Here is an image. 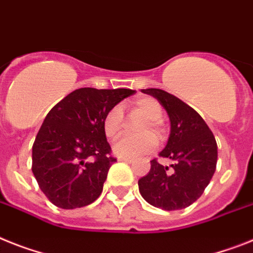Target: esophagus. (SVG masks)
Returning <instances> with one entry per match:
<instances>
[{"instance_id":"obj_1","label":"esophagus","mask_w":253,"mask_h":253,"mask_svg":"<svg viewBox=\"0 0 253 253\" xmlns=\"http://www.w3.org/2000/svg\"><path fill=\"white\" fill-rule=\"evenodd\" d=\"M120 161H122V162H126V163H133L135 162V159L133 158H126V157H120Z\"/></svg>"}]
</instances>
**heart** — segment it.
Segmentation results:
<instances>
[{
    "label": "heart",
    "mask_w": 253,
    "mask_h": 253,
    "mask_svg": "<svg viewBox=\"0 0 253 253\" xmlns=\"http://www.w3.org/2000/svg\"><path fill=\"white\" fill-rule=\"evenodd\" d=\"M132 109L146 118V122L140 128L141 136H123L113 146L117 156L135 158L153 152L157 146V140L165 136L162 125L163 110L161 104L150 96L137 97L132 101ZM123 127V110L120 105H114L108 110L103 118L104 135L110 140L118 137Z\"/></svg>",
    "instance_id": "b5f03b06"
}]
</instances>
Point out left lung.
Here are the masks:
<instances>
[{
  "instance_id": "left-lung-1",
  "label": "left lung",
  "mask_w": 253,
  "mask_h": 253,
  "mask_svg": "<svg viewBox=\"0 0 253 253\" xmlns=\"http://www.w3.org/2000/svg\"><path fill=\"white\" fill-rule=\"evenodd\" d=\"M166 109L171 133L159 157L173 161L169 169L154 158L149 173L139 180L140 194L149 205L165 211L182 210L203 194L215 173L217 144L207 123L179 97L159 88L141 90Z\"/></svg>"
}]
</instances>
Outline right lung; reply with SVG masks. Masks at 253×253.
Returning a JSON list of instances; mask_svg holds the SVG:
<instances>
[{"label":"right lung","instance_id":"right-lung-1","mask_svg":"<svg viewBox=\"0 0 253 253\" xmlns=\"http://www.w3.org/2000/svg\"><path fill=\"white\" fill-rule=\"evenodd\" d=\"M132 94L130 88L84 87L48 112L32 148V171L56 207L80 209L99 198L108 171L117 161L104 135L103 118Z\"/></svg>","mask_w":253,"mask_h":253}]
</instances>
